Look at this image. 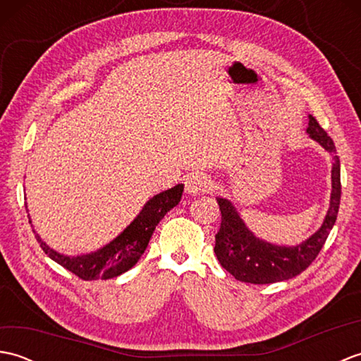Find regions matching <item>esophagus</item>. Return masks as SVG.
Masks as SVG:
<instances>
[{
  "mask_svg": "<svg viewBox=\"0 0 361 361\" xmlns=\"http://www.w3.org/2000/svg\"><path fill=\"white\" fill-rule=\"evenodd\" d=\"M209 188V176L203 172H194L186 176L185 189L190 195H200Z\"/></svg>",
  "mask_w": 361,
  "mask_h": 361,
  "instance_id": "esophagus-1",
  "label": "esophagus"
}]
</instances>
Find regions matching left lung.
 I'll list each match as a JSON object with an SVG mask.
<instances>
[{
	"mask_svg": "<svg viewBox=\"0 0 361 361\" xmlns=\"http://www.w3.org/2000/svg\"><path fill=\"white\" fill-rule=\"evenodd\" d=\"M307 133L313 141H317L334 157L331 204H329L323 225L309 239L295 245V247L274 245L259 239L245 225L235 206L228 198L217 197L221 224L216 234L214 252H216L220 265L228 273H231L237 281L248 283H273L295 278L315 260L335 225L341 198L340 158L336 157L332 137L321 128L318 121L312 114H309Z\"/></svg>",
	"mask_w": 361,
	"mask_h": 361,
	"instance_id": "1",
	"label": "left lung"
}]
</instances>
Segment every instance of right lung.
Instances as JSON below:
<instances>
[{
  "label": "right lung",
  "instance_id": "add662e5",
  "mask_svg": "<svg viewBox=\"0 0 361 361\" xmlns=\"http://www.w3.org/2000/svg\"><path fill=\"white\" fill-rule=\"evenodd\" d=\"M185 185H176L171 189L159 192L142 206L141 212L133 219L124 231L118 237L88 255L65 256L62 252L52 250L49 245L42 240L35 231V239L40 243L44 255H48L54 262L62 265L68 271L79 276L83 281L111 279L128 271L135 267L149 245L150 237L155 231L159 220L176 206L181 200ZM29 217V214H27ZM29 224L32 221L29 220Z\"/></svg>",
  "mask_w": 361,
  "mask_h": 361
}]
</instances>
